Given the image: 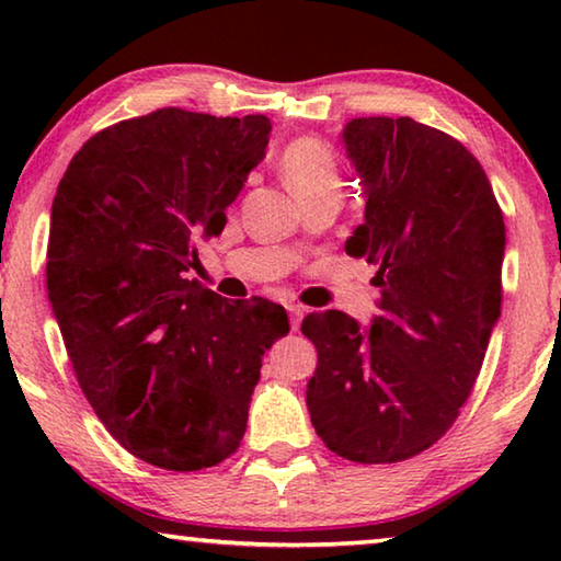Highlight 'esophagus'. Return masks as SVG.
Segmentation results:
<instances>
[{"mask_svg":"<svg viewBox=\"0 0 561 561\" xmlns=\"http://www.w3.org/2000/svg\"><path fill=\"white\" fill-rule=\"evenodd\" d=\"M287 311H289V319H291V329L297 331L299 324H301V319H304V307H301V304H287Z\"/></svg>","mask_w":561,"mask_h":561,"instance_id":"34e87169","label":"esophagus"}]
</instances>
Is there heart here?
I'll list each match as a JSON object with an SVG mask.
<instances>
[{
	"instance_id": "1",
	"label": "heart",
	"mask_w": 561,
	"mask_h": 561,
	"mask_svg": "<svg viewBox=\"0 0 561 561\" xmlns=\"http://www.w3.org/2000/svg\"><path fill=\"white\" fill-rule=\"evenodd\" d=\"M282 173L299 201L339 193L341 173L334 150L317 138H299L284 148Z\"/></svg>"
}]
</instances>
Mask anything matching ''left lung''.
Masks as SVG:
<instances>
[{
  "mask_svg": "<svg viewBox=\"0 0 561 561\" xmlns=\"http://www.w3.org/2000/svg\"><path fill=\"white\" fill-rule=\"evenodd\" d=\"M364 185V225L346 254L378 264V317L304 319L319 364L307 408L329 450L401 462L448 433L500 319L505 220L485 170L460 140L413 118L346 123Z\"/></svg>",
  "mask_w": 561,
  "mask_h": 561,
  "instance_id": "left-lung-1",
  "label": "left lung"
}]
</instances>
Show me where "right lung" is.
Returning <instances> with one entry per match:
<instances>
[{
	"label": "right lung",
	"mask_w": 561,
	"mask_h": 561,
	"mask_svg": "<svg viewBox=\"0 0 561 561\" xmlns=\"http://www.w3.org/2000/svg\"><path fill=\"white\" fill-rule=\"evenodd\" d=\"M267 116L160 108L89 138L51 205L46 289L83 396L130 455L193 472L240 448L289 319L187 279L270 144Z\"/></svg>",
	"instance_id": "1"
}]
</instances>
